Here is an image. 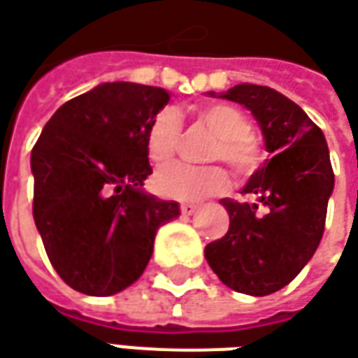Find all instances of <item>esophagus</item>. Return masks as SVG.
Instances as JSON below:
<instances>
[{"label": "esophagus", "instance_id": "esophagus-1", "mask_svg": "<svg viewBox=\"0 0 358 358\" xmlns=\"http://www.w3.org/2000/svg\"><path fill=\"white\" fill-rule=\"evenodd\" d=\"M180 210H182V214H184V216H192V214H196L198 206H194V203H182V206H180Z\"/></svg>", "mask_w": 358, "mask_h": 358}]
</instances>
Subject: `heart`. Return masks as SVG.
<instances>
[{"mask_svg":"<svg viewBox=\"0 0 358 358\" xmlns=\"http://www.w3.org/2000/svg\"><path fill=\"white\" fill-rule=\"evenodd\" d=\"M198 120L216 134L212 158H222L238 174H252L259 164V146L252 136V120L238 106L208 105L196 110ZM180 142V118L174 110H162L150 122L146 132V150L150 160L168 164ZM160 196L170 200L194 202L222 192L228 186V172L222 166L174 164L164 168L155 180Z\"/></svg>","mask_w":358,"mask_h":358,"instance_id":"1","label":"heart"}]
</instances>
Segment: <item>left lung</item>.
I'll use <instances>...</instances> for the list:
<instances>
[{
    "instance_id": "obj_1",
    "label": "left lung",
    "mask_w": 358,
    "mask_h": 358,
    "mask_svg": "<svg viewBox=\"0 0 358 358\" xmlns=\"http://www.w3.org/2000/svg\"><path fill=\"white\" fill-rule=\"evenodd\" d=\"M208 94L252 113L269 158L241 190L253 202L220 200L229 214L228 234L208 243L203 253L229 289L264 297L297 278L323 238L335 188L325 134L275 89L241 83Z\"/></svg>"
}]
</instances>
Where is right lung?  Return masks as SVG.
I'll return each instance as SVG.
<instances>
[{
	"mask_svg": "<svg viewBox=\"0 0 358 358\" xmlns=\"http://www.w3.org/2000/svg\"><path fill=\"white\" fill-rule=\"evenodd\" d=\"M160 87L103 83L57 108L31 150L33 220L49 262L79 293L130 287L178 202L144 190L146 132L168 105Z\"/></svg>",
	"mask_w": 358,
	"mask_h": 358,
	"instance_id": "add662e5",
	"label": "right lung"
}]
</instances>
